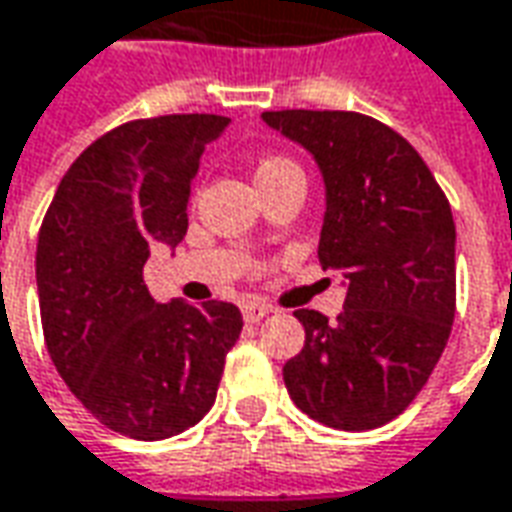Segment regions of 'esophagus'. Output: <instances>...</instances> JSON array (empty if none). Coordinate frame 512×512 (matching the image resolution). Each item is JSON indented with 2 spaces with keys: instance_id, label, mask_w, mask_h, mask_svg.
<instances>
[{
  "instance_id": "obj_1",
  "label": "esophagus",
  "mask_w": 512,
  "mask_h": 512,
  "mask_svg": "<svg viewBox=\"0 0 512 512\" xmlns=\"http://www.w3.org/2000/svg\"><path fill=\"white\" fill-rule=\"evenodd\" d=\"M244 321H249V324H257L260 318H266L268 313H271V307L263 305V302H244Z\"/></svg>"
}]
</instances>
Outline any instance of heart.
<instances>
[{"instance_id":"obj_1","label":"heart","mask_w":512,"mask_h":512,"mask_svg":"<svg viewBox=\"0 0 512 512\" xmlns=\"http://www.w3.org/2000/svg\"><path fill=\"white\" fill-rule=\"evenodd\" d=\"M296 169H299V166L293 163L291 157L268 155V157H263L260 163H257L255 180H257V182L271 180V177H277V174H285V171H296Z\"/></svg>"}]
</instances>
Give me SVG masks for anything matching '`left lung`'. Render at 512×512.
<instances>
[{
    "label": "left lung",
    "mask_w": 512,
    "mask_h": 512,
    "mask_svg": "<svg viewBox=\"0 0 512 512\" xmlns=\"http://www.w3.org/2000/svg\"><path fill=\"white\" fill-rule=\"evenodd\" d=\"M327 185L324 268L349 282L335 321L296 310L305 346L282 368L296 407L346 432L388 424L427 385L455 321V221L427 163L388 124L352 110H268Z\"/></svg>",
    "instance_id": "obj_1"
}]
</instances>
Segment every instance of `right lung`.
<instances>
[{"instance_id":"right-lung-1","label":"right lung","mask_w":512,"mask_h":512,"mask_svg":"<svg viewBox=\"0 0 512 512\" xmlns=\"http://www.w3.org/2000/svg\"><path fill=\"white\" fill-rule=\"evenodd\" d=\"M230 127L213 113L135 119L63 174L38 232L35 280L57 374L107 430L180 435L216 402L244 318L230 302L157 305L149 244L177 246L199 157Z\"/></svg>"}]
</instances>
